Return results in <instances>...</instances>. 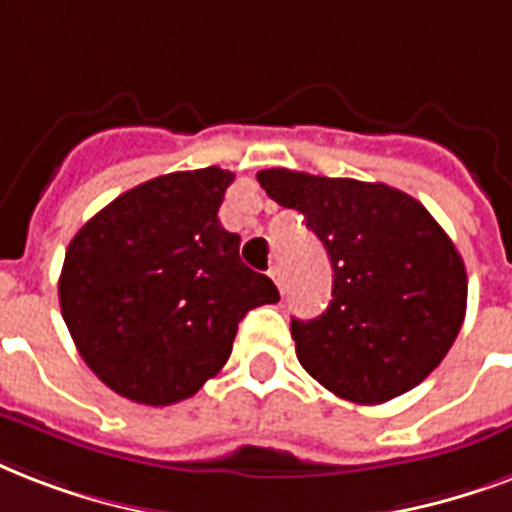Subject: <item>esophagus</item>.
<instances>
[{"mask_svg":"<svg viewBox=\"0 0 512 512\" xmlns=\"http://www.w3.org/2000/svg\"><path fill=\"white\" fill-rule=\"evenodd\" d=\"M269 277L275 280V285H277V288H280V293H283V285H285L283 269H280V267H272V269H269Z\"/></svg>","mask_w":512,"mask_h":512,"instance_id":"34e87169","label":"esophagus"}]
</instances>
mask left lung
Here are the masks:
<instances>
[{
  "mask_svg": "<svg viewBox=\"0 0 512 512\" xmlns=\"http://www.w3.org/2000/svg\"><path fill=\"white\" fill-rule=\"evenodd\" d=\"M256 178L304 216L334 269L326 312L291 320L304 371L366 406L417 387L446 358L467 307L465 264L441 224L387 184L285 168Z\"/></svg>",
  "mask_w": 512,
  "mask_h": 512,
  "instance_id": "left-lung-1",
  "label": "left lung"
}]
</instances>
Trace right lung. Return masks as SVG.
I'll return each instance as SVG.
<instances>
[{"mask_svg":"<svg viewBox=\"0 0 512 512\" xmlns=\"http://www.w3.org/2000/svg\"><path fill=\"white\" fill-rule=\"evenodd\" d=\"M235 173H168L98 211L66 248L58 299L69 334L106 387L146 406L192 398L224 368L237 323L280 301L240 261L219 221Z\"/></svg>","mask_w":512,"mask_h":512,"instance_id":"1","label":"right lung"}]
</instances>
